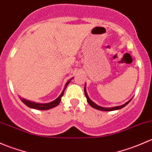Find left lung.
Returning <instances> with one entry per match:
<instances>
[{
    "label": "left lung",
    "instance_id": "8db88e82",
    "mask_svg": "<svg viewBox=\"0 0 152 152\" xmlns=\"http://www.w3.org/2000/svg\"><path fill=\"white\" fill-rule=\"evenodd\" d=\"M86 84H85V87H84V92H85V96L86 97L87 99V102H88V104H90L91 106L93 108H95L96 109V110H103V111H112V110H119V109H121L123 108L124 107H125V106L126 105V104H128V103L129 102L132 100V99H129V101L126 102V103H124V104H122V105H119V106H115V107H101V106L98 105V104H96V103L94 102L93 101H92L91 99H90V98L88 97V94L86 92Z\"/></svg>",
    "mask_w": 152,
    "mask_h": 152
}]
</instances>
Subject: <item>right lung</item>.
Returning a JSON list of instances; mask_svg holds the SVG:
<instances>
[{"label":"right lung","mask_w":152,"mask_h":152,"mask_svg":"<svg viewBox=\"0 0 152 152\" xmlns=\"http://www.w3.org/2000/svg\"><path fill=\"white\" fill-rule=\"evenodd\" d=\"M72 80V77L67 81L66 83V85L64 86V88L63 91H62L61 94L59 95L58 97H57L56 99L53 100V101H52V102H50L39 103V102H35L29 101V100H27V99H23V98L20 97V99H21V101L23 102L26 105H27L28 107H31V108L37 109V110H49V109H51V108H53V107H56V106L58 105L59 103H60V102H61V97L63 96L64 93L66 88L67 87V86L69 85V83L71 82Z\"/></svg>","instance_id":"right-lung-1"}]
</instances>
